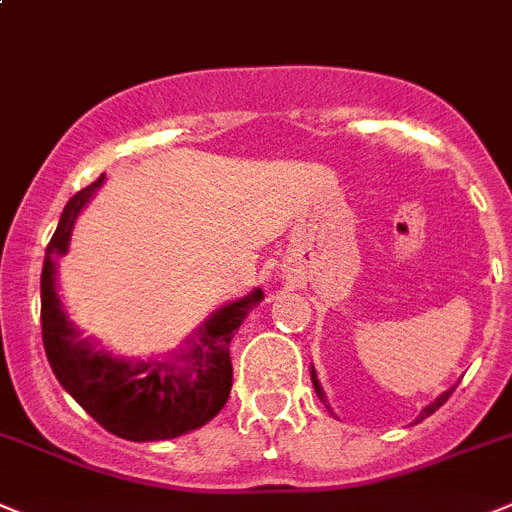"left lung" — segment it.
<instances>
[{
    "label": "left lung",
    "instance_id": "1",
    "mask_svg": "<svg viewBox=\"0 0 512 512\" xmlns=\"http://www.w3.org/2000/svg\"><path fill=\"white\" fill-rule=\"evenodd\" d=\"M310 379H313V389H315V394H318V399H321V401H326V391H323L321 381H318V376H315V369H310ZM452 391H455V386H452V389H447V391H444V394H439L437 399L432 401V404H427V407H424L422 412H419V417L414 419V424H419V422H422V419H427L429 414H434V412H437V409L442 407L444 401L450 399V396H452ZM326 407H328V404H326Z\"/></svg>",
    "mask_w": 512,
    "mask_h": 512
}]
</instances>
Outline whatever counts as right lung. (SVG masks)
I'll return each instance as SVG.
<instances>
[{
  "label": "right lung",
  "mask_w": 512,
  "mask_h": 512,
  "mask_svg": "<svg viewBox=\"0 0 512 512\" xmlns=\"http://www.w3.org/2000/svg\"><path fill=\"white\" fill-rule=\"evenodd\" d=\"M105 174L80 189L57 222L42 265V343L62 389L103 429L131 442L174 439L217 417L232 389L229 341L250 310L265 298L260 288L214 310L164 356L121 358L83 338L57 295V260L68 255L75 219L103 186Z\"/></svg>",
  "instance_id": "right-lung-1"
}]
</instances>
